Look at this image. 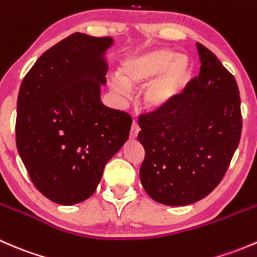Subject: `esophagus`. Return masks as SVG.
Segmentation results:
<instances>
[{"label":"esophagus","mask_w":257,"mask_h":257,"mask_svg":"<svg viewBox=\"0 0 257 257\" xmlns=\"http://www.w3.org/2000/svg\"><path fill=\"white\" fill-rule=\"evenodd\" d=\"M139 131H141V128H139L138 123H137L136 120H133V123H132V128H131V139H136L137 137H138Z\"/></svg>","instance_id":"34e87169"}]
</instances>
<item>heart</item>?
<instances>
[{
  "label": "heart",
  "mask_w": 257,
  "mask_h": 257,
  "mask_svg": "<svg viewBox=\"0 0 257 257\" xmlns=\"http://www.w3.org/2000/svg\"><path fill=\"white\" fill-rule=\"evenodd\" d=\"M191 77V62L185 54L167 48L129 54L120 63V76L109 84L118 94L129 95L132 87H143V103L150 110H164L174 104Z\"/></svg>",
  "instance_id": "obj_1"
}]
</instances>
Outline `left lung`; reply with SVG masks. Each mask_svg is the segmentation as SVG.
I'll return each mask as SVG.
<instances>
[{"instance_id": "1", "label": "left lung", "mask_w": 257, "mask_h": 257, "mask_svg": "<svg viewBox=\"0 0 257 257\" xmlns=\"http://www.w3.org/2000/svg\"><path fill=\"white\" fill-rule=\"evenodd\" d=\"M200 73L164 110L139 119L145 158L139 177L153 200L196 203L221 181L240 142L242 119L234 76L196 42Z\"/></svg>"}]
</instances>
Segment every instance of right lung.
Segmentation results:
<instances>
[{
  "label": "right lung",
  "instance_id": "right-lung-1",
  "mask_svg": "<svg viewBox=\"0 0 257 257\" xmlns=\"http://www.w3.org/2000/svg\"><path fill=\"white\" fill-rule=\"evenodd\" d=\"M112 37L73 33L46 51L21 84L18 154L36 188L74 205L97 189L105 164L129 138V114L105 107V53Z\"/></svg>",
  "mask_w": 257,
  "mask_h": 257
}]
</instances>
